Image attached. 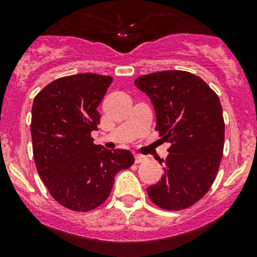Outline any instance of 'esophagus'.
<instances>
[{"mask_svg":"<svg viewBox=\"0 0 257 257\" xmlns=\"http://www.w3.org/2000/svg\"><path fill=\"white\" fill-rule=\"evenodd\" d=\"M134 159H136L137 164H139V163L145 162V160H147V157H144V155H142V154H136L134 155Z\"/></svg>","mask_w":257,"mask_h":257,"instance_id":"obj_1","label":"esophagus"}]
</instances>
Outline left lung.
<instances>
[{"label": "left lung", "mask_w": 257, "mask_h": 257, "mask_svg": "<svg viewBox=\"0 0 257 257\" xmlns=\"http://www.w3.org/2000/svg\"><path fill=\"white\" fill-rule=\"evenodd\" d=\"M134 84L150 98L155 131L169 142L164 175L147 188L150 200L165 210L198 203L216 178L224 152L225 124L216 93L200 77L185 71L145 74Z\"/></svg>", "instance_id": "8db88e82"}]
</instances>
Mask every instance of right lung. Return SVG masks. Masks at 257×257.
<instances>
[{"instance_id":"right-lung-1","label":"right lung","mask_w":257,"mask_h":257,"mask_svg":"<svg viewBox=\"0 0 257 257\" xmlns=\"http://www.w3.org/2000/svg\"><path fill=\"white\" fill-rule=\"evenodd\" d=\"M113 78L80 73L46 85L32 105L33 158L49 194L62 206L89 211L104 203L118 172L134 164L129 150L105 149L90 137L98 105Z\"/></svg>"}]
</instances>
